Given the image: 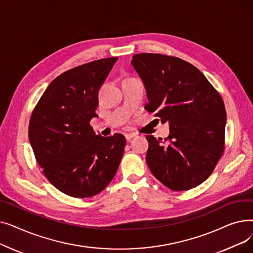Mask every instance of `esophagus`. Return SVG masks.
Here are the masks:
<instances>
[{
	"label": "esophagus",
	"instance_id": "1",
	"mask_svg": "<svg viewBox=\"0 0 253 253\" xmlns=\"http://www.w3.org/2000/svg\"><path fill=\"white\" fill-rule=\"evenodd\" d=\"M134 136H135V133H126L125 134V137L127 140H130L132 137H134Z\"/></svg>",
	"mask_w": 253,
	"mask_h": 253
}]
</instances>
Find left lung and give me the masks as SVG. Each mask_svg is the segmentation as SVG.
<instances>
[{
    "mask_svg": "<svg viewBox=\"0 0 253 253\" xmlns=\"http://www.w3.org/2000/svg\"><path fill=\"white\" fill-rule=\"evenodd\" d=\"M147 91L145 110L169 123L165 141L147 135V163L172 191H187L206 180L224 150L227 122L219 93L193 64L154 53L132 56Z\"/></svg>",
    "mask_w": 253,
    "mask_h": 253,
    "instance_id": "8db88e82",
    "label": "left lung"
}]
</instances>
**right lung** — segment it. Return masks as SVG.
Listing matches in <instances>:
<instances>
[{
  "mask_svg": "<svg viewBox=\"0 0 253 253\" xmlns=\"http://www.w3.org/2000/svg\"><path fill=\"white\" fill-rule=\"evenodd\" d=\"M118 57L91 61L49 84L31 116L29 139L38 164L60 192L75 198L100 193L114 178L126 139L103 137L90 126L98 91Z\"/></svg>",
  "mask_w": 253,
  "mask_h": 253,
  "instance_id": "1",
  "label": "right lung"
}]
</instances>
